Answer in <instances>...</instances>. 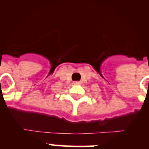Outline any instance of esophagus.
<instances>
[{"instance_id":"esophagus-1","label":"esophagus","mask_w":149,"mask_h":149,"mask_svg":"<svg viewBox=\"0 0 149 149\" xmlns=\"http://www.w3.org/2000/svg\"><path fill=\"white\" fill-rule=\"evenodd\" d=\"M73 84H81V83L80 81H74L73 82Z\"/></svg>"}]
</instances>
